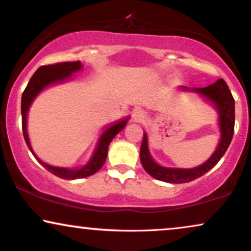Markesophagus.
<instances>
[{"mask_svg":"<svg viewBox=\"0 0 251 251\" xmlns=\"http://www.w3.org/2000/svg\"><path fill=\"white\" fill-rule=\"evenodd\" d=\"M145 117H146L145 112L140 109L134 110V111H133V113H132V118H133V120H134V122H141V120L145 119Z\"/></svg>","mask_w":251,"mask_h":251,"instance_id":"34e87169","label":"esophagus"}]
</instances>
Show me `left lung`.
I'll list each match as a JSON object with an SVG mask.
<instances>
[{
  "label": "left lung",
  "instance_id": "1",
  "mask_svg": "<svg viewBox=\"0 0 251 251\" xmlns=\"http://www.w3.org/2000/svg\"><path fill=\"white\" fill-rule=\"evenodd\" d=\"M179 90L186 93H193L199 95L204 100L210 102L218 113V125L220 131V140L219 144L207 161L201 166L195 168H170L158 164L151 156L148 147L147 133L144 132V139L140 148V160L144 169L154 178L167 183H188L198 178L211 170L217 164L220 158L226 153L229 147L234 134V124H235V100L231 96L230 90L228 89L223 78H219L213 84L205 88H192L180 85Z\"/></svg>",
  "mask_w": 251,
  "mask_h": 251
}]
</instances>
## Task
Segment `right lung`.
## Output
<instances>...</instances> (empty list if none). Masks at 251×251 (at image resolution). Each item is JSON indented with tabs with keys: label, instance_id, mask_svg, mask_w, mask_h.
<instances>
[{
	"label": "right lung",
	"instance_id": "right-lung-1",
	"mask_svg": "<svg viewBox=\"0 0 251 251\" xmlns=\"http://www.w3.org/2000/svg\"><path fill=\"white\" fill-rule=\"evenodd\" d=\"M82 68H83V65H82L81 61L61 62L56 63V65L43 66V67L38 68L37 72L32 75V77L28 81L26 88H25L23 95H22V126H23V134L25 142H26L28 149H30L31 153L33 154V156L36 157L38 162H39L43 167H45L50 173L53 174V175L58 176L62 179L84 178V177L91 176L94 175V174H96L97 171L103 167V164L105 163L107 156V149H109L110 142L112 141V139L115 138L120 131H123V129L125 128L126 124H127L129 120V117H126V118H123L122 120H118V122L110 124V125L104 129L102 134H100V139H98L97 145L96 147H95V151L93 155H91V157L89 158V161L84 164V166H82L80 168L50 166L49 163L43 162V161L37 156L32 146H31L27 133V115L33 100H36V97L41 93V91L45 90L46 88L50 87V85L62 84L71 81L75 73H78Z\"/></svg>",
	"mask_w": 251,
	"mask_h": 251
}]
</instances>
